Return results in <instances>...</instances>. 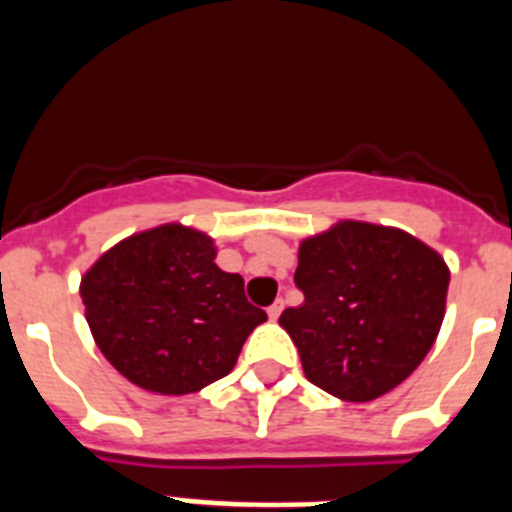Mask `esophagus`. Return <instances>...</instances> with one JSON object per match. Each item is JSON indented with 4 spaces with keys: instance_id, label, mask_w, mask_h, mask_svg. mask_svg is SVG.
I'll return each mask as SVG.
<instances>
[{
    "instance_id": "esophagus-1",
    "label": "esophagus",
    "mask_w": 512,
    "mask_h": 512,
    "mask_svg": "<svg viewBox=\"0 0 512 512\" xmlns=\"http://www.w3.org/2000/svg\"><path fill=\"white\" fill-rule=\"evenodd\" d=\"M282 310H284V302H282V300H277V302H274V305H271L269 310H266V312H269V318H271V320H277L279 315H282Z\"/></svg>"
}]
</instances>
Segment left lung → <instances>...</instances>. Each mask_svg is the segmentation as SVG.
Instances as JSON below:
<instances>
[{
	"label": "left lung",
	"mask_w": 512,
	"mask_h": 512,
	"mask_svg": "<svg viewBox=\"0 0 512 512\" xmlns=\"http://www.w3.org/2000/svg\"><path fill=\"white\" fill-rule=\"evenodd\" d=\"M449 277L446 261L405 230L341 220L300 243L295 284L305 302L279 325L315 387L346 402L377 400L436 343Z\"/></svg>",
	"instance_id": "1"
}]
</instances>
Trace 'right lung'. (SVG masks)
<instances>
[{"label":"right lung","mask_w":512,"mask_h":512,"mask_svg":"<svg viewBox=\"0 0 512 512\" xmlns=\"http://www.w3.org/2000/svg\"><path fill=\"white\" fill-rule=\"evenodd\" d=\"M215 256L210 235L166 223L104 251L81 277L94 343L122 377L156 395H189L230 374L266 312Z\"/></svg>","instance_id":"1"}]
</instances>
